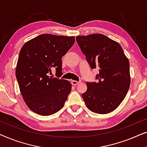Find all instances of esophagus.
I'll list each match as a JSON object with an SVG mask.
<instances>
[{
    "label": "esophagus",
    "instance_id": "34e87169",
    "mask_svg": "<svg viewBox=\"0 0 147 147\" xmlns=\"http://www.w3.org/2000/svg\"><path fill=\"white\" fill-rule=\"evenodd\" d=\"M71 84L73 86H76V85H78V84L81 83V82H78V81H75V80H72L71 82Z\"/></svg>",
    "mask_w": 147,
    "mask_h": 147
}]
</instances>
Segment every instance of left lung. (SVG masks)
Returning <instances> with one entry per match:
<instances>
[{
  "label": "left lung",
  "instance_id": "8db88e82",
  "mask_svg": "<svg viewBox=\"0 0 147 147\" xmlns=\"http://www.w3.org/2000/svg\"><path fill=\"white\" fill-rule=\"evenodd\" d=\"M76 41L92 69H99L98 82H86L82 98L90 111L109 113L123 101L129 89V61L120 44L102 34L77 36Z\"/></svg>",
  "mask_w": 147,
  "mask_h": 147
}]
</instances>
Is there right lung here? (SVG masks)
<instances>
[{
	"instance_id": "right-lung-1",
	"label": "right lung",
	"mask_w": 147,
	"mask_h": 147,
	"mask_svg": "<svg viewBox=\"0 0 147 147\" xmlns=\"http://www.w3.org/2000/svg\"><path fill=\"white\" fill-rule=\"evenodd\" d=\"M75 37L42 34L22 47L16 78L24 101L41 116L55 114L63 108L71 90L69 81L48 76L51 69L61 73V58L73 46Z\"/></svg>"
}]
</instances>
